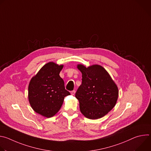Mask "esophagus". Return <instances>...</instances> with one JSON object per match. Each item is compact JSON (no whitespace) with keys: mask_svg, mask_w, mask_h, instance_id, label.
Returning <instances> with one entry per match:
<instances>
[{"mask_svg":"<svg viewBox=\"0 0 151 151\" xmlns=\"http://www.w3.org/2000/svg\"><path fill=\"white\" fill-rule=\"evenodd\" d=\"M70 94H71V95L73 96V95L75 94V90H73V91H72L70 92Z\"/></svg>","mask_w":151,"mask_h":151,"instance_id":"34e87169","label":"esophagus"}]
</instances>
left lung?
<instances>
[{"label":"left lung","mask_w":151,"mask_h":151,"mask_svg":"<svg viewBox=\"0 0 151 151\" xmlns=\"http://www.w3.org/2000/svg\"><path fill=\"white\" fill-rule=\"evenodd\" d=\"M82 73V83L75 97L81 113L88 119H97L108 114L115 106L118 89L112 78L102 66L95 64L86 68L78 64Z\"/></svg>","instance_id":"1"}]
</instances>
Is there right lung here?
I'll list each match as a JSON object with an SVG mask.
<instances>
[{"instance_id":"1","label":"right lung","mask_w":151,"mask_h":151,"mask_svg":"<svg viewBox=\"0 0 151 151\" xmlns=\"http://www.w3.org/2000/svg\"><path fill=\"white\" fill-rule=\"evenodd\" d=\"M63 68V65L49 62L30 81L28 97L30 106L36 113L45 117L55 115L60 109L64 97L70 94L59 75Z\"/></svg>"}]
</instances>
